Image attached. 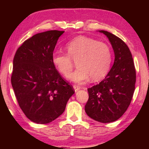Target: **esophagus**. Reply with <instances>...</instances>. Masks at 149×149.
<instances>
[{
    "mask_svg": "<svg viewBox=\"0 0 149 149\" xmlns=\"http://www.w3.org/2000/svg\"><path fill=\"white\" fill-rule=\"evenodd\" d=\"M73 88H74V91L75 92H77V91H79V89H81V87H79V86H78V85H74V86H73Z\"/></svg>",
    "mask_w": 149,
    "mask_h": 149,
    "instance_id": "esophagus-1",
    "label": "esophagus"
}]
</instances>
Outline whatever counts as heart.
I'll list each match as a JSON object with an SVG mask.
<instances>
[{"instance_id":"b5f03b06","label":"heart","mask_w":149,"mask_h":149,"mask_svg":"<svg viewBox=\"0 0 149 149\" xmlns=\"http://www.w3.org/2000/svg\"><path fill=\"white\" fill-rule=\"evenodd\" d=\"M67 54L54 53L52 61L57 70L64 76L70 74L73 61L78 68L68 76L70 81L83 83L89 77L92 81L100 80L109 72L112 61L111 49L104 42L86 36H77L66 45Z\"/></svg>"}]
</instances>
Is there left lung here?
<instances>
[{"mask_svg": "<svg viewBox=\"0 0 149 149\" xmlns=\"http://www.w3.org/2000/svg\"><path fill=\"white\" fill-rule=\"evenodd\" d=\"M115 54V60L107 76L99 84L87 89L89 100L85 111L89 117L101 123H111L125 113L135 90L136 70L127 45L105 30Z\"/></svg>", "mask_w": 149, "mask_h": 149, "instance_id": "obj_1", "label": "left lung"}]
</instances>
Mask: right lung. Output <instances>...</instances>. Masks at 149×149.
<instances>
[{
    "mask_svg": "<svg viewBox=\"0 0 149 149\" xmlns=\"http://www.w3.org/2000/svg\"><path fill=\"white\" fill-rule=\"evenodd\" d=\"M64 32L49 30L36 34L25 40L14 56L12 87L22 111L34 123L45 124L57 119L74 93L52 61Z\"/></svg>",
    "mask_w": 149,
    "mask_h": 149,
    "instance_id": "add662e5",
    "label": "right lung"
}]
</instances>
